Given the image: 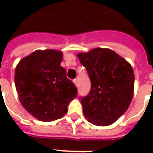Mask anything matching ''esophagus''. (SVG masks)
<instances>
[{"label": "esophagus", "mask_w": 153, "mask_h": 153, "mask_svg": "<svg viewBox=\"0 0 153 153\" xmlns=\"http://www.w3.org/2000/svg\"><path fill=\"white\" fill-rule=\"evenodd\" d=\"M74 84H75V86L78 87V83H79V82H78V79H74Z\"/></svg>", "instance_id": "esophagus-1"}]
</instances>
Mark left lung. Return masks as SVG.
<instances>
[{"instance_id":"obj_1","label":"left lung","mask_w":153,"mask_h":153,"mask_svg":"<svg viewBox=\"0 0 153 153\" xmlns=\"http://www.w3.org/2000/svg\"><path fill=\"white\" fill-rule=\"evenodd\" d=\"M91 80V89L79 98L88 121L98 126L113 124L127 111L134 95V70L126 60L107 48L78 54Z\"/></svg>"}]
</instances>
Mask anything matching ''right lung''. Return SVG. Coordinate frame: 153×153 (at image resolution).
I'll use <instances>...</instances> for the list:
<instances>
[{"mask_svg":"<svg viewBox=\"0 0 153 153\" xmlns=\"http://www.w3.org/2000/svg\"><path fill=\"white\" fill-rule=\"evenodd\" d=\"M62 59L59 51L38 50L23 58L15 69V88L22 106L41 121L61 118L77 97V88L60 66Z\"/></svg>","mask_w":153,"mask_h":153,"instance_id":"1","label":"right lung"}]
</instances>
